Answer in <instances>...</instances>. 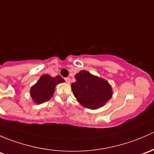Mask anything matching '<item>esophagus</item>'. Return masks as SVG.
Listing matches in <instances>:
<instances>
[{
    "label": "esophagus",
    "mask_w": 154,
    "mask_h": 154,
    "mask_svg": "<svg viewBox=\"0 0 154 154\" xmlns=\"http://www.w3.org/2000/svg\"><path fill=\"white\" fill-rule=\"evenodd\" d=\"M65 80H66V82L69 84L71 82V79L69 78V77H66V78H65Z\"/></svg>",
    "instance_id": "34e87169"
}]
</instances>
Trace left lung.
Wrapping results in <instances>:
<instances>
[{
    "label": "left lung",
    "mask_w": 154,
    "mask_h": 154,
    "mask_svg": "<svg viewBox=\"0 0 154 154\" xmlns=\"http://www.w3.org/2000/svg\"><path fill=\"white\" fill-rule=\"evenodd\" d=\"M72 84L74 97L85 108L97 109L106 104L112 96L111 86L106 80L81 71L75 75Z\"/></svg>",
    "instance_id": "left-lung-1"
}]
</instances>
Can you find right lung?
I'll use <instances>...</instances> for the list:
<instances>
[{"instance_id": "1", "label": "right lung", "mask_w": 154, "mask_h": 154, "mask_svg": "<svg viewBox=\"0 0 154 154\" xmlns=\"http://www.w3.org/2000/svg\"><path fill=\"white\" fill-rule=\"evenodd\" d=\"M64 82L65 80L59 75L55 77L48 74L42 75L37 83L31 88V97L38 104L48 101L54 94L57 84Z\"/></svg>"}]
</instances>
